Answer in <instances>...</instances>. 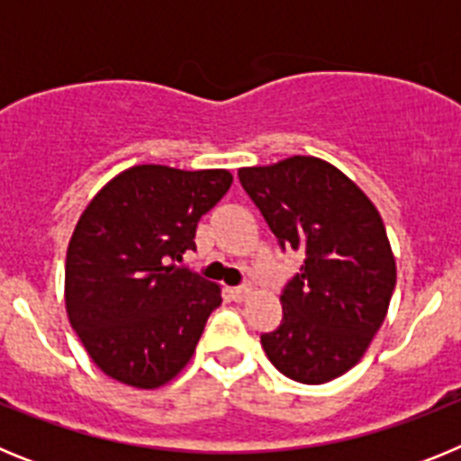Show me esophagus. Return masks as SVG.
<instances>
[{"label":"esophagus","instance_id":"1","mask_svg":"<svg viewBox=\"0 0 461 461\" xmlns=\"http://www.w3.org/2000/svg\"><path fill=\"white\" fill-rule=\"evenodd\" d=\"M228 293H230V297H233V300L242 303V300H247V295H249V288H247V286H233V288H228Z\"/></svg>","mask_w":461,"mask_h":461}]
</instances>
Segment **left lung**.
Returning a JSON list of instances; mask_svg holds the SVG:
<instances>
[{
    "label": "left lung",
    "mask_w": 461,
    "mask_h": 461,
    "mask_svg": "<svg viewBox=\"0 0 461 461\" xmlns=\"http://www.w3.org/2000/svg\"><path fill=\"white\" fill-rule=\"evenodd\" d=\"M281 247L304 263L281 293L284 319L260 335L284 376L319 385L356 367L385 321L397 263L367 194L319 157L240 168Z\"/></svg>",
    "instance_id": "left-lung-1"
}]
</instances>
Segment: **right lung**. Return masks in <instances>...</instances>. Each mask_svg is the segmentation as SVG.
<instances>
[{"label":"right lung","mask_w":461,"mask_h":461,"mask_svg":"<svg viewBox=\"0 0 461 461\" xmlns=\"http://www.w3.org/2000/svg\"><path fill=\"white\" fill-rule=\"evenodd\" d=\"M233 185L223 168L142 164L94 195L67 249L68 323L105 376L138 390L189 365L221 286L173 260L195 249V226Z\"/></svg>","instance_id":"1"}]
</instances>
